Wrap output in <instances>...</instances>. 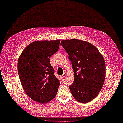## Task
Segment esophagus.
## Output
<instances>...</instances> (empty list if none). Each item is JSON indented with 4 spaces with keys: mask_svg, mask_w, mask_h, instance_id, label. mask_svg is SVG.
<instances>
[{
    "mask_svg": "<svg viewBox=\"0 0 123 123\" xmlns=\"http://www.w3.org/2000/svg\"><path fill=\"white\" fill-rule=\"evenodd\" d=\"M66 74H67V73H64L63 74H62V75H61V76H60V77H61V79H64V77L66 75Z\"/></svg>",
    "mask_w": 123,
    "mask_h": 123,
    "instance_id": "34e87169",
    "label": "esophagus"
}]
</instances>
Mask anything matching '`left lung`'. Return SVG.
<instances>
[{
    "instance_id": "1",
    "label": "left lung",
    "mask_w": 123,
    "mask_h": 123,
    "mask_svg": "<svg viewBox=\"0 0 123 123\" xmlns=\"http://www.w3.org/2000/svg\"><path fill=\"white\" fill-rule=\"evenodd\" d=\"M69 54L74 73V81L70 86L77 101L87 103L99 93L105 77V64L102 54L88 42L72 39L60 43Z\"/></svg>"
}]
</instances>
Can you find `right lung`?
Segmentation results:
<instances>
[{
	"label": "right lung",
	"mask_w": 123,
	"mask_h": 123,
	"mask_svg": "<svg viewBox=\"0 0 123 123\" xmlns=\"http://www.w3.org/2000/svg\"><path fill=\"white\" fill-rule=\"evenodd\" d=\"M60 42L34 41L18 58L17 67L21 85L28 97L36 102L47 103L57 93L60 83L54 74L49 58L58 50Z\"/></svg>",
	"instance_id": "add662e5"
}]
</instances>
